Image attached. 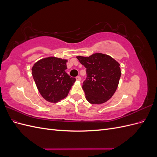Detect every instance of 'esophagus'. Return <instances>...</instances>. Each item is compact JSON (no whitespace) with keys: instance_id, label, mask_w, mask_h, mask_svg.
<instances>
[{"instance_id":"34e87169","label":"esophagus","mask_w":157,"mask_h":157,"mask_svg":"<svg viewBox=\"0 0 157 157\" xmlns=\"http://www.w3.org/2000/svg\"><path fill=\"white\" fill-rule=\"evenodd\" d=\"M76 80H81V77H80V76H77V77H76Z\"/></svg>"}]
</instances>
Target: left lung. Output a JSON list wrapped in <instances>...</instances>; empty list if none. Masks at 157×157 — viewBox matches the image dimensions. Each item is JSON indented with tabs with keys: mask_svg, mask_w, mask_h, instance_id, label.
<instances>
[{
	"mask_svg": "<svg viewBox=\"0 0 157 157\" xmlns=\"http://www.w3.org/2000/svg\"><path fill=\"white\" fill-rule=\"evenodd\" d=\"M77 58L86 69L82 89L88 102L101 104L111 99L119 82L120 64L111 56L101 53Z\"/></svg>",
	"mask_w": 157,
	"mask_h": 157,
	"instance_id": "8db88e82",
	"label": "left lung"
}]
</instances>
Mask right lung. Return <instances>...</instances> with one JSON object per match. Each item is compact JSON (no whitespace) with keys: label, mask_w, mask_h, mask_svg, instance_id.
I'll list each match as a JSON object with an SVG mask.
<instances>
[{"label":"right lung","mask_w":157,"mask_h":157,"mask_svg":"<svg viewBox=\"0 0 157 157\" xmlns=\"http://www.w3.org/2000/svg\"><path fill=\"white\" fill-rule=\"evenodd\" d=\"M67 60L49 57L38 61L32 75L41 96L51 103L59 102L67 96L76 78L65 72Z\"/></svg>","instance_id":"add662e5"}]
</instances>
